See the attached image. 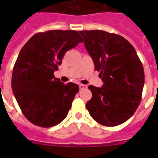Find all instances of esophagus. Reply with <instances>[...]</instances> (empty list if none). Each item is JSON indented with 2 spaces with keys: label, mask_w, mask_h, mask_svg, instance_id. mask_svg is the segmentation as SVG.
<instances>
[{
  "label": "esophagus",
  "mask_w": 158,
  "mask_h": 158,
  "mask_svg": "<svg viewBox=\"0 0 158 158\" xmlns=\"http://www.w3.org/2000/svg\"><path fill=\"white\" fill-rule=\"evenodd\" d=\"M79 88H80L81 90H82V89H87V85H82V84H80V85H79Z\"/></svg>",
  "instance_id": "obj_1"
}]
</instances>
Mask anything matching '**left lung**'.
I'll use <instances>...</instances> for the list:
<instances>
[{
  "mask_svg": "<svg viewBox=\"0 0 158 158\" xmlns=\"http://www.w3.org/2000/svg\"><path fill=\"white\" fill-rule=\"evenodd\" d=\"M84 43L104 85H89L86 108L101 125L115 127L129 119L142 100L143 66L135 49L123 36L101 30L80 31Z\"/></svg>",
  "mask_w": 158,
  "mask_h": 158,
  "instance_id": "8db88e82",
  "label": "left lung"
}]
</instances>
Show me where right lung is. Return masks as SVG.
Instances as JSON below:
<instances>
[{"mask_svg": "<svg viewBox=\"0 0 158 158\" xmlns=\"http://www.w3.org/2000/svg\"><path fill=\"white\" fill-rule=\"evenodd\" d=\"M81 43L76 31L51 30L34 35L14 65L12 89L24 116L31 123L51 127L65 119L79 86L64 85L54 73L65 52Z\"/></svg>", "mask_w": 158, "mask_h": 158, "instance_id": "obj_1", "label": "right lung"}]
</instances>
